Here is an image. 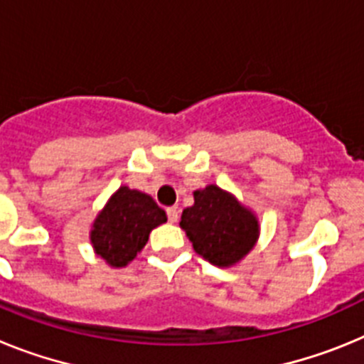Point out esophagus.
<instances>
[{
    "mask_svg": "<svg viewBox=\"0 0 364 364\" xmlns=\"http://www.w3.org/2000/svg\"><path fill=\"white\" fill-rule=\"evenodd\" d=\"M166 213H167V218H169V222H171V224H175V222L178 220V210H176V208H167Z\"/></svg>",
    "mask_w": 364,
    "mask_h": 364,
    "instance_id": "34e87169",
    "label": "esophagus"
}]
</instances>
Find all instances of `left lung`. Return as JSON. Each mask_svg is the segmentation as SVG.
Masks as SVG:
<instances>
[{"label": "left lung", "instance_id": "8db88e82", "mask_svg": "<svg viewBox=\"0 0 364 364\" xmlns=\"http://www.w3.org/2000/svg\"><path fill=\"white\" fill-rule=\"evenodd\" d=\"M180 228L198 255L222 268L239 262L259 237L252 211L217 186L195 191V204L182 211Z\"/></svg>", "mask_w": 364, "mask_h": 364}]
</instances>
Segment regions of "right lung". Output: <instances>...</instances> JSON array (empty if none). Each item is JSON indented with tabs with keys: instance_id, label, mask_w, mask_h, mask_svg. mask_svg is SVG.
I'll return each mask as SVG.
<instances>
[{
	"instance_id": "obj_1",
	"label": "right lung",
	"mask_w": 364,
	"mask_h": 364,
	"mask_svg": "<svg viewBox=\"0 0 364 364\" xmlns=\"http://www.w3.org/2000/svg\"><path fill=\"white\" fill-rule=\"evenodd\" d=\"M166 220V211L149 195L120 188L96 217L91 242L102 259L122 268L146 246L151 230Z\"/></svg>"
}]
</instances>
